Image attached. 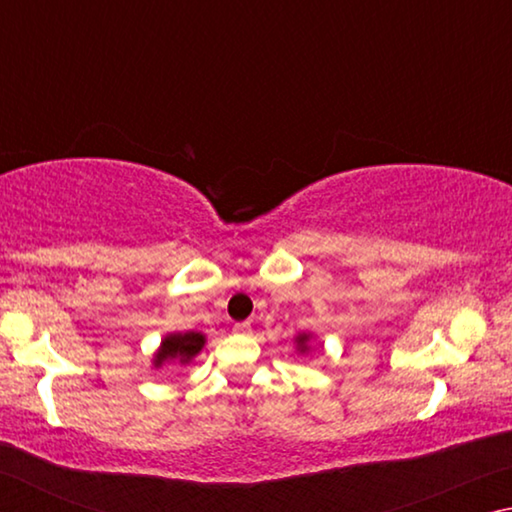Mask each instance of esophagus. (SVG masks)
<instances>
[{
	"mask_svg": "<svg viewBox=\"0 0 512 512\" xmlns=\"http://www.w3.org/2000/svg\"><path fill=\"white\" fill-rule=\"evenodd\" d=\"M232 332H235V334H241V336H246V334L253 332V327H250V323H237L235 327H232Z\"/></svg>",
	"mask_w": 512,
	"mask_h": 512,
	"instance_id": "1",
	"label": "esophagus"
}]
</instances>
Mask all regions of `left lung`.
Here are the masks:
<instances>
[{"label":"left lung","mask_w":512,"mask_h":512,"mask_svg":"<svg viewBox=\"0 0 512 512\" xmlns=\"http://www.w3.org/2000/svg\"><path fill=\"white\" fill-rule=\"evenodd\" d=\"M311 339H314V334H311V332H300L296 336L298 354H309L311 352Z\"/></svg>","instance_id":"obj_1"}]
</instances>
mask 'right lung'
Masks as SVG:
<instances>
[{"instance_id": "add662e5", "label": "right lung", "mask_w": 512, "mask_h": 512, "mask_svg": "<svg viewBox=\"0 0 512 512\" xmlns=\"http://www.w3.org/2000/svg\"><path fill=\"white\" fill-rule=\"evenodd\" d=\"M203 332H171L160 341V348L153 352V368H162L167 363L176 361L180 366H187L205 345Z\"/></svg>"}]
</instances>
